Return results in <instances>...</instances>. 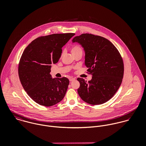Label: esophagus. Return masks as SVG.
Here are the masks:
<instances>
[{
    "instance_id": "obj_1",
    "label": "esophagus",
    "mask_w": 146,
    "mask_h": 146,
    "mask_svg": "<svg viewBox=\"0 0 146 146\" xmlns=\"http://www.w3.org/2000/svg\"><path fill=\"white\" fill-rule=\"evenodd\" d=\"M75 80V78H70V79H69L70 82H72V81H74V80Z\"/></svg>"
}]
</instances>
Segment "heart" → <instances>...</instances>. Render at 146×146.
<instances>
[{
	"mask_svg": "<svg viewBox=\"0 0 146 146\" xmlns=\"http://www.w3.org/2000/svg\"><path fill=\"white\" fill-rule=\"evenodd\" d=\"M71 52L72 54H74L78 52H82V48L79 45H75L71 48Z\"/></svg>",
	"mask_w": 146,
	"mask_h": 146,
	"instance_id": "heart-1",
	"label": "heart"
}]
</instances>
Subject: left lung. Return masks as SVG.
Here are the masks:
<instances>
[{
    "label": "left lung",
    "instance_id": "1",
    "mask_svg": "<svg viewBox=\"0 0 146 146\" xmlns=\"http://www.w3.org/2000/svg\"><path fill=\"white\" fill-rule=\"evenodd\" d=\"M85 52V65L92 75L87 82L78 78L80 87L78 93L84 102L93 105L104 104L119 89L123 78L124 64L115 45L104 37L83 34L73 38Z\"/></svg>",
    "mask_w": 146,
    "mask_h": 146
}]
</instances>
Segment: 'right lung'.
I'll return each mask as SVG.
<instances>
[{"mask_svg":"<svg viewBox=\"0 0 146 146\" xmlns=\"http://www.w3.org/2000/svg\"><path fill=\"white\" fill-rule=\"evenodd\" d=\"M75 35L74 33L54 34L36 38L23 51L19 66L21 84L36 103L49 107L64 98L69 80L52 78L51 64L61 57L62 48Z\"/></svg>","mask_w":146,"mask_h":146,"instance_id":"1","label":"right lung"}]
</instances>
